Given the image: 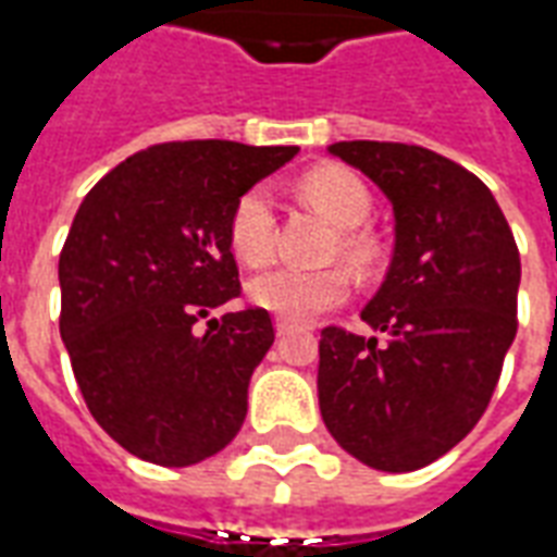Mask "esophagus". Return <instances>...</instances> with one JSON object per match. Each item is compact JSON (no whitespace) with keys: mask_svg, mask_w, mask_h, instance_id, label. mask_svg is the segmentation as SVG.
Listing matches in <instances>:
<instances>
[{"mask_svg":"<svg viewBox=\"0 0 557 557\" xmlns=\"http://www.w3.org/2000/svg\"><path fill=\"white\" fill-rule=\"evenodd\" d=\"M277 337H286V334H292V331H295V325H292V322H286V319H277Z\"/></svg>","mask_w":557,"mask_h":557,"instance_id":"esophagus-1","label":"esophagus"}]
</instances>
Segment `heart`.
<instances>
[{"label":"heart","instance_id":"1","mask_svg":"<svg viewBox=\"0 0 557 557\" xmlns=\"http://www.w3.org/2000/svg\"><path fill=\"white\" fill-rule=\"evenodd\" d=\"M298 190L307 202H313L319 211L337 223L343 232L339 250L349 256L351 262H363L370 256L367 235L355 232L373 211V194L358 172L322 163L301 178ZM274 199L271 190L256 184L235 199L230 214V247L232 253L242 259L244 265H265L274 253ZM247 295L256 307L286 322H304L315 313H325L337 307L349 295V280L337 268L325 271H304V268H271L265 274L250 280Z\"/></svg>","mask_w":557,"mask_h":557}]
</instances>
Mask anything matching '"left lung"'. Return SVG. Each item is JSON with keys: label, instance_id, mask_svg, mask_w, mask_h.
Listing matches in <instances>:
<instances>
[{"label": "left lung", "instance_id": "left-lung-1", "mask_svg": "<svg viewBox=\"0 0 557 557\" xmlns=\"http://www.w3.org/2000/svg\"><path fill=\"white\" fill-rule=\"evenodd\" d=\"M394 206V256L361 319L325 327L319 409L337 444L379 471H418L466 438L516 337L519 250L486 184L430 148L327 146Z\"/></svg>", "mask_w": 557, "mask_h": 557}]
</instances>
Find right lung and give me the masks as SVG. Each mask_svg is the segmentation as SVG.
<instances>
[{
	"label": "right lung",
	"instance_id": "obj_1",
	"mask_svg": "<svg viewBox=\"0 0 557 557\" xmlns=\"http://www.w3.org/2000/svg\"><path fill=\"white\" fill-rule=\"evenodd\" d=\"M298 146L163 143L91 187L59 256V331L83 399L127 454L196 466L238 435L250 375L274 343L262 307L238 298L235 199ZM208 318L207 334L195 322Z\"/></svg>",
	"mask_w": 557,
	"mask_h": 557
}]
</instances>
